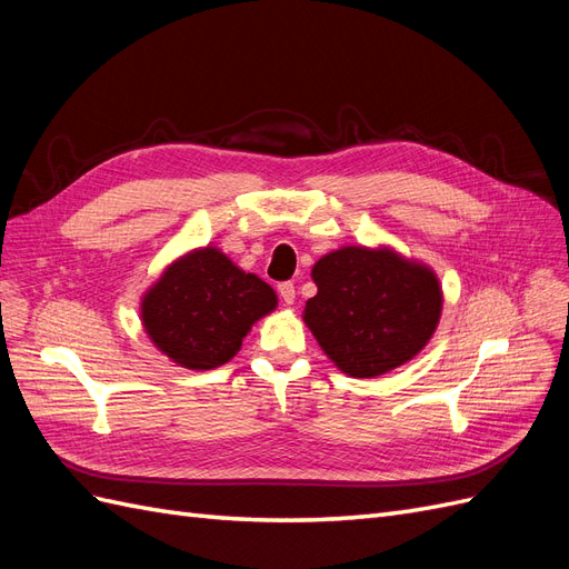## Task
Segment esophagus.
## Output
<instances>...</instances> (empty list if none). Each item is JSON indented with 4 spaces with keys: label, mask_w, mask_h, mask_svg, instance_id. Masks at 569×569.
<instances>
[{
    "label": "esophagus",
    "mask_w": 569,
    "mask_h": 569,
    "mask_svg": "<svg viewBox=\"0 0 569 569\" xmlns=\"http://www.w3.org/2000/svg\"><path fill=\"white\" fill-rule=\"evenodd\" d=\"M278 291H280V299H282L287 306L295 303V299H297V289H295V282H282V284L278 287Z\"/></svg>",
    "instance_id": "esophagus-1"
}]
</instances>
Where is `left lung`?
Returning a JSON list of instances; mask_svg holds the SVG:
<instances>
[{
  "instance_id": "left-lung-1",
  "label": "left lung",
  "mask_w": 569,
  "mask_h": 569,
  "mask_svg": "<svg viewBox=\"0 0 569 569\" xmlns=\"http://www.w3.org/2000/svg\"><path fill=\"white\" fill-rule=\"evenodd\" d=\"M311 278L318 295L301 318L343 375H387L437 332L443 308L437 272L389 244L339 247L318 258Z\"/></svg>"
}]
</instances>
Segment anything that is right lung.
I'll return each instance as SVG.
<instances>
[{"mask_svg": "<svg viewBox=\"0 0 569 569\" xmlns=\"http://www.w3.org/2000/svg\"><path fill=\"white\" fill-rule=\"evenodd\" d=\"M278 308V295L258 274L206 244L170 261L140 299L149 341L187 370L226 366L251 327Z\"/></svg>", "mask_w": 569, "mask_h": 569, "instance_id": "right-lung-1", "label": "right lung"}]
</instances>
